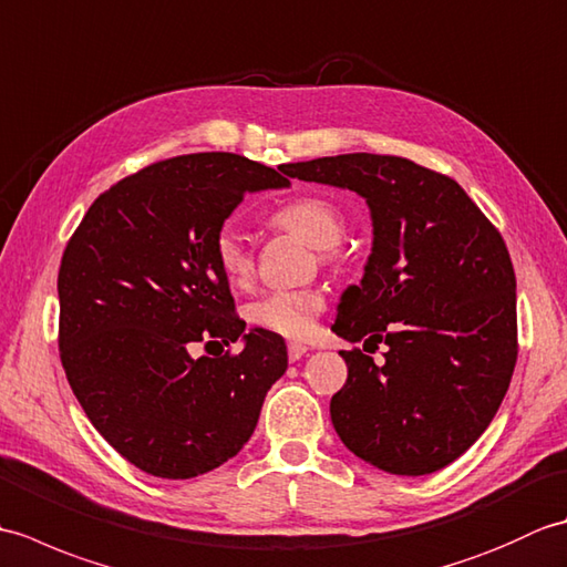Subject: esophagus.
<instances>
[{
  "mask_svg": "<svg viewBox=\"0 0 567 567\" xmlns=\"http://www.w3.org/2000/svg\"><path fill=\"white\" fill-rule=\"evenodd\" d=\"M307 353H309V348L302 346V343H290V346H287V358H290L292 363H297V360L305 358Z\"/></svg>",
  "mask_w": 567,
  "mask_h": 567,
  "instance_id": "obj_1",
  "label": "esophagus"
}]
</instances>
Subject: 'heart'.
I'll use <instances>...</instances> for the list:
<instances>
[{
	"mask_svg": "<svg viewBox=\"0 0 567 567\" xmlns=\"http://www.w3.org/2000/svg\"><path fill=\"white\" fill-rule=\"evenodd\" d=\"M272 224L302 236L317 250H329L339 244L346 221L333 202L321 197H299L287 202L272 214ZM214 260L228 282L240 285L248 280L252 258L244 234L234 226H221L214 236ZM323 309L319 290H280L260 297L248 309V319L256 327L280 333L285 339H307L317 327V317Z\"/></svg>",
	"mask_w": 567,
	"mask_h": 567,
	"instance_id": "heart-1",
	"label": "heart"
}]
</instances>
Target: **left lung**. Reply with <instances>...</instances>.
Listing matches in <instances>:
<instances>
[{"mask_svg":"<svg viewBox=\"0 0 567 567\" xmlns=\"http://www.w3.org/2000/svg\"><path fill=\"white\" fill-rule=\"evenodd\" d=\"M305 183L365 199L372 248L346 287L333 331L389 346L375 367L341 351L348 380L331 421L360 461L429 475L483 436L516 365V277L509 250L455 179L396 155L346 153L287 163Z\"/></svg>","mask_w":567,"mask_h":567,"instance_id":"left-lung-1","label":"left lung"}]
</instances>
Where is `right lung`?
<instances>
[{
    "instance_id": "1",
    "label": "right lung",
    "mask_w": 567,
    "mask_h": 567,
    "mask_svg": "<svg viewBox=\"0 0 567 567\" xmlns=\"http://www.w3.org/2000/svg\"><path fill=\"white\" fill-rule=\"evenodd\" d=\"M290 187L236 153L143 167L94 199L60 260V360L84 414L143 473L189 480L224 465L256 431L287 370L282 336L246 331L214 236L246 192ZM245 343L200 357L195 342Z\"/></svg>"
}]
</instances>
